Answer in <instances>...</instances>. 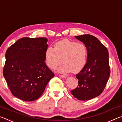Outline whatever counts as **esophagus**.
I'll list each match as a JSON object with an SVG mask.
<instances>
[{
  "mask_svg": "<svg viewBox=\"0 0 122 122\" xmlns=\"http://www.w3.org/2000/svg\"><path fill=\"white\" fill-rule=\"evenodd\" d=\"M59 76H60V77H63V78H66V77H67V76H66V75H60H60H59Z\"/></svg>",
  "mask_w": 122,
  "mask_h": 122,
  "instance_id": "1",
  "label": "esophagus"
}]
</instances>
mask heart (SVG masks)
I'll list each match as a JSON object with an SVG mask.
<instances>
[{"instance_id": "1", "label": "heart", "mask_w": 122, "mask_h": 122, "mask_svg": "<svg viewBox=\"0 0 122 122\" xmlns=\"http://www.w3.org/2000/svg\"><path fill=\"white\" fill-rule=\"evenodd\" d=\"M88 50L83 43L63 39L56 42L54 47H47L45 51V61L47 66L56 69L62 62L59 71L69 73L78 72L83 68L87 61Z\"/></svg>"}]
</instances>
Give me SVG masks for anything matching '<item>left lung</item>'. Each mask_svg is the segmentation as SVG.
<instances>
[{
  "label": "left lung",
  "mask_w": 122,
  "mask_h": 122,
  "mask_svg": "<svg viewBox=\"0 0 122 122\" xmlns=\"http://www.w3.org/2000/svg\"><path fill=\"white\" fill-rule=\"evenodd\" d=\"M88 50L87 61L76 75L78 86L71 90L74 97L86 101L98 96L104 90L110 76L108 51L97 38L90 34L76 36Z\"/></svg>",
  "instance_id": "8db88e82"
}]
</instances>
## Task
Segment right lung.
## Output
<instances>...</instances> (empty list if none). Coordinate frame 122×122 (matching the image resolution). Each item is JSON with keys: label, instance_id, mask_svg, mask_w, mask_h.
Masks as SVG:
<instances>
[{"label": "right lung", "instance_id": "obj_1", "mask_svg": "<svg viewBox=\"0 0 122 122\" xmlns=\"http://www.w3.org/2000/svg\"><path fill=\"white\" fill-rule=\"evenodd\" d=\"M47 41L45 38L25 37L7 49L3 75L16 97L28 102L37 100L54 76L45 62Z\"/></svg>", "mask_w": 122, "mask_h": 122}]
</instances>
